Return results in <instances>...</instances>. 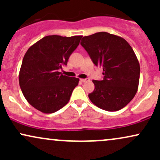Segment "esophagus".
I'll list each match as a JSON object with an SVG mask.
<instances>
[{"label": "esophagus", "instance_id": "obj_1", "mask_svg": "<svg viewBox=\"0 0 160 160\" xmlns=\"http://www.w3.org/2000/svg\"><path fill=\"white\" fill-rule=\"evenodd\" d=\"M80 81L82 82H89V79H80Z\"/></svg>", "mask_w": 160, "mask_h": 160}]
</instances>
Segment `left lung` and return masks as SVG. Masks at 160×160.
Masks as SVG:
<instances>
[{"label": "left lung", "instance_id": "obj_1", "mask_svg": "<svg viewBox=\"0 0 160 160\" xmlns=\"http://www.w3.org/2000/svg\"><path fill=\"white\" fill-rule=\"evenodd\" d=\"M80 44L93 63L103 68V80H92L91 102L104 111L123 108L136 94L140 78V65L131 46L124 38L108 32L83 37Z\"/></svg>", "mask_w": 160, "mask_h": 160}]
</instances>
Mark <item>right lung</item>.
I'll list each match as a JSON object with an SVG mask.
<instances>
[{
	"label": "right lung",
	"instance_id": "1",
	"mask_svg": "<svg viewBox=\"0 0 160 160\" xmlns=\"http://www.w3.org/2000/svg\"><path fill=\"white\" fill-rule=\"evenodd\" d=\"M81 35L46 36L31 46L24 56L19 80L29 104L44 113H52L69 102L79 78L58 71L67 65L70 56L80 43Z\"/></svg>",
	"mask_w": 160,
	"mask_h": 160
}]
</instances>
